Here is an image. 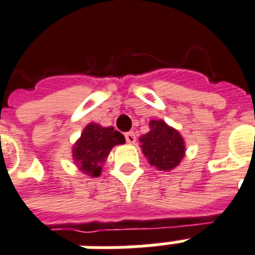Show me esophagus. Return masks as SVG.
Masks as SVG:
<instances>
[{"mask_svg": "<svg viewBox=\"0 0 255 255\" xmlns=\"http://www.w3.org/2000/svg\"><path fill=\"white\" fill-rule=\"evenodd\" d=\"M126 140H127V143H129V144H133V143L136 142V136H135V133L133 132L126 133Z\"/></svg>", "mask_w": 255, "mask_h": 255, "instance_id": "34e87169", "label": "esophagus"}]
</instances>
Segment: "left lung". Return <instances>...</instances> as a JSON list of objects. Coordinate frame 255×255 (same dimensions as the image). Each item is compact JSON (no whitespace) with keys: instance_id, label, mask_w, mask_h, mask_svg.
Masks as SVG:
<instances>
[{"instance_id":"1","label":"left lung","mask_w":255,"mask_h":255,"mask_svg":"<svg viewBox=\"0 0 255 255\" xmlns=\"http://www.w3.org/2000/svg\"><path fill=\"white\" fill-rule=\"evenodd\" d=\"M150 131L139 137L143 155L155 169L170 171L185 156V140L175 128L163 120H150Z\"/></svg>"}]
</instances>
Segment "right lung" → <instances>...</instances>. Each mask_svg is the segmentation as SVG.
<instances>
[{
    "label": "right lung",
    "instance_id": "right-lung-1",
    "mask_svg": "<svg viewBox=\"0 0 255 255\" xmlns=\"http://www.w3.org/2000/svg\"><path fill=\"white\" fill-rule=\"evenodd\" d=\"M124 143V135L115 131L113 127H103L97 123H89L74 143L71 156L78 170L90 177H99L111 150Z\"/></svg>",
    "mask_w": 255,
    "mask_h": 255
}]
</instances>
